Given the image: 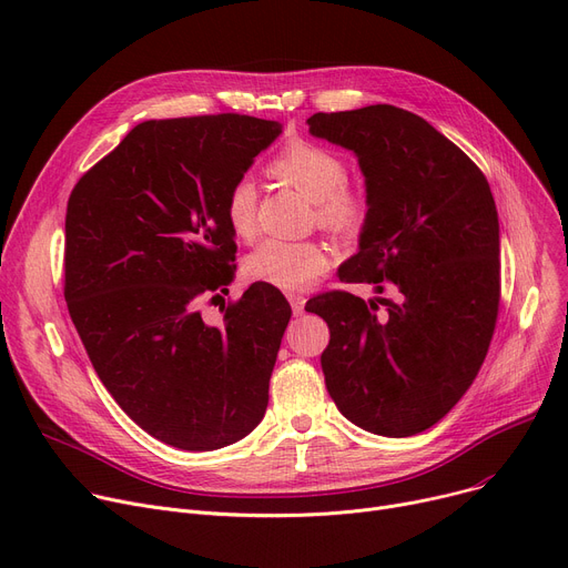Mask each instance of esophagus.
<instances>
[{
    "label": "esophagus",
    "mask_w": 568,
    "mask_h": 568,
    "mask_svg": "<svg viewBox=\"0 0 568 568\" xmlns=\"http://www.w3.org/2000/svg\"><path fill=\"white\" fill-rule=\"evenodd\" d=\"M287 302H290L294 315H302V313H304V306H306V296H304V294L290 292V294H287Z\"/></svg>",
    "instance_id": "obj_1"
}]
</instances>
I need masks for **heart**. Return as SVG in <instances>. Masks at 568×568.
I'll list each match as a JSON object with an SVG mask.
<instances>
[{
    "mask_svg": "<svg viewBox=\"0 0 568 568\" xmlns=\"http://www.w3.org/2000/svg\"><path fill=\"white\" fill-rule=\"evenodd\" d=\"M268 174L300 189L313 200V221L336 236H356L368 221L371 195L362 182L347 179V163L336 149L292 140L268 161ZM223 214L239 239L257 232V189L253 179L239 176L227 189ZM332 264L329 248L313 239H264L246 257L244 272L255 283L281 290H304Z\"/></svg>",
    "mask_w": 568,
    "mask_h": 568,
    "instance_id": "b5f03b06",
    "label": "heart"
}]
</instances>
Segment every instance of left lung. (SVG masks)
<instances>
[{
	"label": "left lung",
	"instance_id": "1",
	"mask_svg": "<svg viewBox=\"0 0 568 568\" xmlns=\"http://www.w3.org/2000/svg\"><path fill=\"white\" fill-rule=\"evenodd\" d=\"M308 126L359 156L371 195L359 253L341 278L396 294L364 302L334 290L308 302L329 324L326 392L368 433H424L469 389L495 332L499 221L488 179L403 108L317 112Z\"/></svg>",
	"mask_w": 568,
	"mask_h": 568
}]
</instances>
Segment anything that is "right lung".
I'll use <instances>...</instances> for the list:
<instances>
[{"mask_svg":"<svg viewBox=\"0 0 568 568\" xmlns=\"http://www.w3.org/2000/svg\"><path fill=\"white\" fill-rule=\"evenodd\" d=\"M281 124L200 114L138 124L67 206L64 300L99 379L131 419L184 452L244 439L264 416L292 308L266 283L206 324L234 278L227 189Z\"/></svg>","mask_w":568,"mask_h":568,"instance_id":"1","label":"right lung"}]
</instances>
